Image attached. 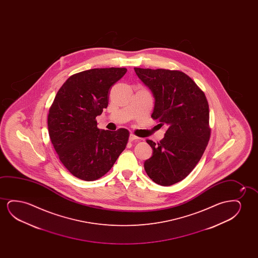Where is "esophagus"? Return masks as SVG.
<instances>
[{
	"label": "esophagus",
	"instance_id": "1",
	"mask_svg": "<svg viewBox=\"0 0 258 258\" xmlns=\"http://www.w3.org/2000/svg\"><path fill=\"white\" fill-rule=\"evenodd\" d=\"M138 139H139V138H138V137H136L135 135H130V138H128V140H130V141H138Z\"/></svg>",
	"mask_w": 258,
	"mask_h": 258
}]
</instances>
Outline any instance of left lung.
Masks as SVG:
<instances>
[{
	"label": "left lung",
	"mask_w": 258,
	"mask_h": 258,
	"mask_svg": "<svg viewBox=\"0 0 258 258\" xmlns=\"http://www.w3.org/2000/svg\"><path fill=\"white\" fill-rule=\"evenodd\" d=\"M152 92V117L168 127L159 143H147L152 155L144 163L148 176L161 186L177 183L190 173L208 145L209 105L205 93L179 71L135 68Z\"/></svg>",
	"instance_id": "8db88e82"
}]
</instances>
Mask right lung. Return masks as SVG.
Masks as SVG:
<instances>
[{"mask_svg":"<svg viewBox=\"0 0 258 258\" xmlns=\"http://www.w3.org/2000/svg\"><path fill=\"white\" fill-rule=\"evenodd\" d=\"M126 72L125 68H106L73 75L50 107L51 142L64 166L81 180H95L106 174L126 147V128L99 130L95 120L108 106L112 86Z\"/></svg>","mask_w":258,"mask_h":258,"instance_id":"obj_1","label":"right lung"}]
</instances>
